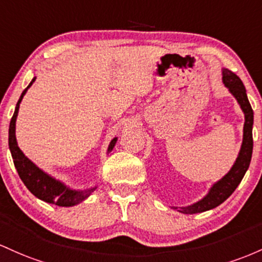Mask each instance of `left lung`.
I'll return each mask as SVG.
<instances>
[{
	"label": "left lung",
	"instance_id": "obj_1",
	"mask_svg": "<svg viewBox=\"0 0 262 262\" xmlns=\"http://www.w3.org/2000/svg\"><path fill=\"white\" fill-rule=\"evenodd\" d=\"M223 81H224L225 86L228 88L229 92L233 94L234 98L237 100L240 107H242L244 114H245L242 149H240L239 156H237L231 169L210 188L209 193L202 201L196 202L192 205H188V207L181 208V210H179L181 213L195 214L218 207V205L222 204L223 202L226 201L229 196L233 194V192L240 184V182H242V179L244 178L250 166L252 155V143H254L252 142L254 111H252L248 95H246L245 86H244L243 81L240 80L239 76L234 74L230 70L224 69L223 70ZM174 209H177V208H174Z\"/></svg>",
	"mask_w": 262,
	"mask_h": 262
}]
</instances>
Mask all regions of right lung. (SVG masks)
Returning <instances> with one entry per match:
<instances>
[{"label":"right lung","mask_w":262,"mask_h":262,"mask_svg":"<svg viewBox=\"0 0 262 262\" xmlns=\"http://www.w3.org/2000/svg\"><path fill=\"white\" fill-rule=\"evenodd\" d=\"M34 80H36V78L32 79V81L29 83L28 86L23 90L10 122V130H8V146H10L11 155H12L14 167H16L17 172H18L19 178L22 179L25 186L28 188L29 192L33 195H36L37 198H39L40 201L52 203V204L59 205V207H73V205L79 204L80 202L85 201V199L96 189V187L85 190L70 189V188H68L64 183L57 181L55 178H53L49 174H47V173H44L42 169L38 168L36 164L23 155V152L20 151L18 145H17L16 119L17 115H18L19 104L20 101H22L25 94L27 93V90L29 89V86L34 83ZM116 141V137L111 141L110 145H108L107 152L113 151Z\"/></svg>","instance_id":"1"}]
</instances>
